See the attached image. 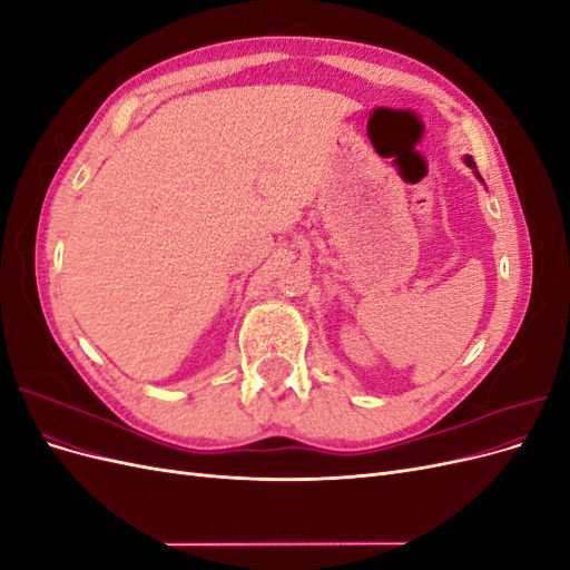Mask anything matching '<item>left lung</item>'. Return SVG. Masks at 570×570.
<instances>
[{
  "label": "left lung",
  "instance_id": "left-lung-1",
  "mask_svg": "<svg viewBox=\"0 0 570 570\" xmlns=\"http://www.w3.org/2000/svg\"><path fill=\"white\" fill-rule=\"evenodd\" d=\"M463 161H465V166H469V168H473V174H475V178L482 183V178H480V174H478V170H475V161L469 157V154H465V157H463Z\"/></svg>",
  "mask_w": 570,
  "mask_h": 570
}]
</instances>
